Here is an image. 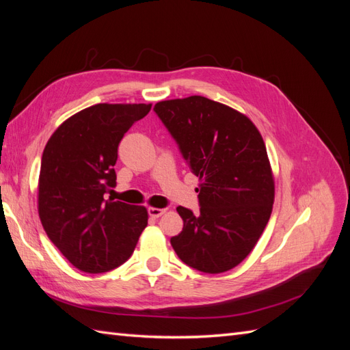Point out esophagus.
Segmentation results:
<instances>
[{
    "mask_svg": "<svg viewBox=\"0 0 350 350\" xmlns=\"http://www.w3.org/2000/svg\"><path fill=\"white\" fill-rule=\"evenodd\" d=\"M149 216L153 217V219H157L161 217L163 213H165V208H157V207H149Z\"/></svg>",
    "mask_w": 350,
    "mask_h": 350,
    "instance_id": "esophagus-1",
    "label": "esophagus"
}]
</instances>
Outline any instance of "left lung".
Returning <instances> with one entry per match:
<instances>
[{"mask_svg": "<svg viewBox=\"0 0 350 350\" xmlns=\"http://www.w3.org/2000/svg\"><path fill=\"white\" fill-rule=\"evenodd\" d=\"M154 112L200 181V215L176 207L184 228L171 238L172 248L198 271L237 267L256 247L274 203V176L258 129L247 115L204 96L157 102Z\"/></svg>", "mask_w": 350, "mask_h": 350, "instance_id": "8db88e82", "label": "left lung"}]
</instances>
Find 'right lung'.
<instances>
[{"mask_svg":"<svg viewBox=\"0 0 350 350\" xmlns=\"http://www.w3.org/2000/svg\"><path fill=\"white\" fill-rule=\"evenodd\" d=\"M152 103H98L70 116L48 140L38 211L48 238L74 267L105 273L131 257L147 208L105 200L116 185L118 144Z\"/></svg>","mask_w":350,"mask_h":350,"instance_id":"add662e5","label":"right lung"}]
</instances>
